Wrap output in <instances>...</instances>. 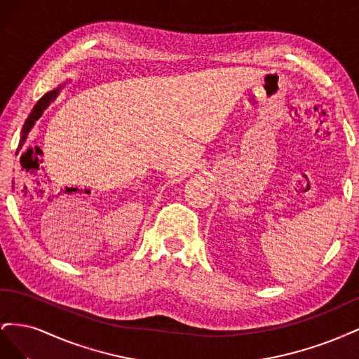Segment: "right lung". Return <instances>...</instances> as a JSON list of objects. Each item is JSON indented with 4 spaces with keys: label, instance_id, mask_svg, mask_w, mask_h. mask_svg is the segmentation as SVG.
<instances>
[{
    "label": "right lung",
    "instance_id": "add662e5",
    "mask_svg": "<svg viewBox=\"0 0 359 359\" xmlns=\"http://www.w3.org/2000/svg\"><path fill=\"white\" fill-rule=\"evenodd\" d=\"M66 85V83H62V85H60L58 88H55V90H52V91H49V93H46L45 95L41 97V99L36 103V106L32 107V111H31V114L28 115V118H27V121H25V124H24V127H22V133H20V140H19V148H18V151L24 147V144H25V140H27V137H28V133L31 132L32 130V127L36 126V121L37 119L43 115V112H45L48 107H49V104L57 99V97L60 95V93H61V90H62V86Z\"/></svg>",
    "mask_w": 359,
    "mask_h": 359
}]
</instances>
